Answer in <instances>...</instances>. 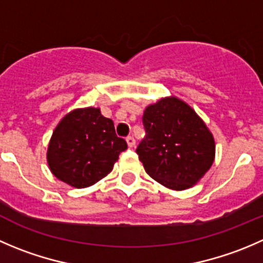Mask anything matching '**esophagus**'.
<instances>
[{"mask_svg": "<svg viewBox=\"0 0 263 263\" xmlns=\"http://www.w3.org/2000/svg\"><path fill=\"white\" fill-rule=\"evenodd\" d=\"M126 141H127V144H128L129 147H134L135 144H136V140L134 139V136H128L126 139Z\"/></svg>", "mask_w": 263, "mask_h": 263, "instance_id": "obj_1", "label": "esophagus"}]
</instances>
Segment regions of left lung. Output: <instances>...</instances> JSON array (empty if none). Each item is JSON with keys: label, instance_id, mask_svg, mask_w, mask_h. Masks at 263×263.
I'll return each mask as SVG.
<instances>
[{"label": "left lung", "instance_id": "1", "mask_svg": "<svg viewBox=\"0 0 263 263\" xmlns=\"http://www.w3.org/2000/svg\"><path fill=\"white\" fill-rule=\"evenodd\" d=\"M136 153L150 177L173 190L195 185L212 165L215 140L204 122L178 99H162L142 116Z\"/></svg>", "mask_w": 263, "mask_h": 263}]
</instances>
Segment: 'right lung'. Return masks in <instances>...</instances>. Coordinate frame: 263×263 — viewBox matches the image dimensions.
I'll return each instance as SVG.
<instances>
[{
    "mask_svg": "<svg viewBox=\"0 0 263 263\" xmlns=\"http://www.w3.org/2000/svg\"><path fill=\"white\" fill-rule=\"evenodd\" d=\"M126 149V140L117 136L113 121L101 116L100 109H77L53 131L47 160L59 180L87 187L105 177Z\"/></svg>",
    "mask_w": 263,
    "mask_h": 263,
    "instance_id": "1",
    "label": "right lung"
}]
</instances>
